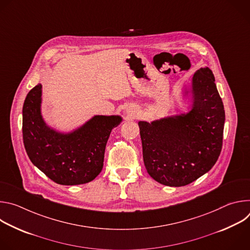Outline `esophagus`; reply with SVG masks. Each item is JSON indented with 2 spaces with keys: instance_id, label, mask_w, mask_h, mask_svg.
Segmentation results:
<instances>
[{
  "instance_id": "34e87169",
  "label": "esophagus",
  "mask_w": 250,
  "mask_h": 250,
  "mask_svg": "<svg viewBox=\"0 0 250 250\" xmlns=\"http://www.w3.org/2000/svg\"><path fill=\"white\" fill-rule=\"evenodd\" d=\"M125 114L128 119H135V118H137L139 112L135 105H129L125 111Z\"/></svg>"
}]
</instances>
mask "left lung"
Instances as JSON below:
<instances>
[{"instance_id": "1", "label": "left lung", "mask_w": 250, "mask_h": 250, "mask_svg": "<svg viewBox=\"0 0 250 250\" xmlns=\"http://www.w3.org/2000/svg\"><path fill=\"white\" fill-rule=\"evenodd\" d=\"M190 92L187 114L138 123L146 168L165 186L194 182L211 169L222 151L225 109L209 68L196 71Z\"/></svg>"}]
</instances>
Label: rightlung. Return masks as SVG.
<instances>
[{"mask_svg": "<svg viewBox=\"0 0 250 250\" xmlns=\"http://www.w3.org/2000/svg\"><path fill=\"white\" fill-rule=\"evenodd\" d=\"M42 88L39 84L28 92L22 108L23 145L30 161L57 184L91 182L103 169L106 141L122 117L95 116L73 131H56L42 119Z\"/></svg>", "mask_w": 250, "mask_h": 250, "instance_id": "obj_1", "label": "right lung"}]
</instances>
